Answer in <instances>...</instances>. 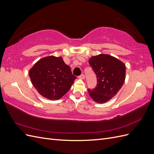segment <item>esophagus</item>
<instances>
[{"instance_id": "34e87169", "label": "esophagus", "mask_w": 154, "mask_h": 154, "mask_svg": "<svg viewBox=\"0 0 154 154\" xmlns=\"http://www.w3.org/2000/svg\"><path fill=\"white\" fill-rule=\"evenodd\" d=\"M78 78L81 79V80H83V79H85V75L83 74H81L80 76H79Z\"/></svg>"}]
</instances>
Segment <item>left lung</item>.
<instances>
[{
    "instance_id": "obj_1",
    "label": "left lung",
    "mask_w": 154,
    "mask_h": 154,
    "mask_svg": "<svg viewBox=\"0 0 154 154\" xmlns=\"http://www.w3.org/2000/svg\"><path fill=\"white\" fill-rule=\"evenodd\" d=\"M88 63L96 74L97 81L94 89H88V94L96 103H105L115 96L123 86L125 80V65L119 60L105 54L91 57Z\"/></svg>"
}]
</instances>
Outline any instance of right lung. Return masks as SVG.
<instances>
[{
	"label": "right lung",
	"instance_id": "add662e5",
	"mask_svg": "<svg viewBox=\"0 0 154 154\" xmlns=\"http://www.w3.org/2000/svg\"><path fill=\"white\" fill-rule=\"evenodd\" d=\"M29 76L39 94L51 100L61 98L76 79L63 58L54 56L39 60L29 70Z\"/></svg>",
	"mask_w": 154,
	"mask_h": 154
}]
</instances>
